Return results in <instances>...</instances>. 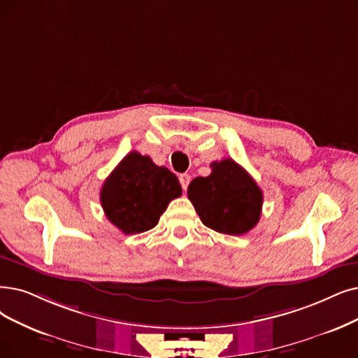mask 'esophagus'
Instances as JSON below:
<instances>
[{
    "instance_id": "esophagus-1",
    "label": "esophagus",
    "mask_w": 358,
    "mask_h": 358,
    "mask_svg": "<svg viewBox=\"0 0 358 358\" xmlns=\"http://www.w3.org/2000/svg\"><path fill=\"white\" fill-rule=\"evenodd\" d=\"M179 182H180V185H182V189L187 191L188 185H189V182H191V176H189L188 173H182V175H179Z\"/></svg>"
}]
</instances>
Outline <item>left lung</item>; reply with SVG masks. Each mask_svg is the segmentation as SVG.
<instances>
[{"label":"left lung","mask_w":358,"mask_h":358,"mask_svg":"<svg viewBox=\"0 0 358 358\" xmlns=\"http://www.w3.org/2000/svg\"><path fill=\"white\" fill-rule=\"evenodd\" d=\"M211 173L195 178L188 198L201 222L219 234L244 235L259 223L263 192L248 171L232 159L210 164Z\"/></svg>","instance_id":"1"}]
</instances>
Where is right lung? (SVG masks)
Masks as SVG:
<instances>
[{
  "mask_svg": "<svg viewBox=\"0 0 358 358\" xmlns=\"http://www.w3.org/2000/svg\"><path fill=\"white\" fill-rule=\"evenodd\" d=\"M180 194L175 173L132 151L106 179L99 199L107 219L123 234L134 235L152 229Z\"/></svg>",
  "mask_w": 358,
  "mask_h": 358,
  "instance_id": "right-lung-1",
  "label": "right lung"
}]
</instances>
